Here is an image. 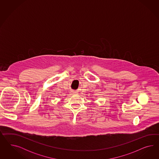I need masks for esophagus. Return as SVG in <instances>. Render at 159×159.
Instances as JSON below:
<instances>
[{"instance_id": "obj_1", "label": "esophagus", "mask_w": 159, "mask_h": 159, "mask_svg": "<svg viewBox=\"0 0 159 159\" xmlns=\"http://www.w3.org/2000/svg\"><path fill=\"white\" fill-rule=\"evenodd\" d=\"M75 93H76L75 92H72V93H71V94H75Z\"/></svg>"}]
</instances>
